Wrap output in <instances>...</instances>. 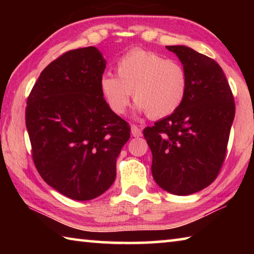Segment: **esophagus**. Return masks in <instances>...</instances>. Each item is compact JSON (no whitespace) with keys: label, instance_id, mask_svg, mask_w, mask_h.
I'll list each match as a JSON object with an SVG mask.
<instances>
[{"label":"esophagus","instance_id":"esophagus-1","mask_svg":"<svg viewBox=\"0 0 254 254\" xmlns=\"http://www.w3.org/2000/svg\"><path fill=\"white\" fill-rule=\"evenodd\" d=\"M131 132H132V135L134 137H139L142 134V131H141V128L136 126H132L131 127Z\"/></svg>","mask_w":254,"mask_h":254}]
</instances>
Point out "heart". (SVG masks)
<instances>
[{"label":"heart","instance_id":"obj_1","mask_svg":"<svg viewBox=\"0 0 254 254\" xmlns=\"http://www.w3.org/2000/svg\"><path fill=\"white\" fill-rule=\"evenodd\" d=\"M117 76H102L103 97L115 114L127 112L133 92L136 110L151 119L169 117L183 104L188 88V75L177 60L156 53L133 50L119 60Z\"/></svg>","mask_w":254,"mask_h":254}]
</instances>
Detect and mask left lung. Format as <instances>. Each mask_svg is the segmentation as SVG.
<instances>
[{"instance_id":"obj_1","label":"left lung","mask_w":254,"mask_h":254,"mask_svg":"<svg viewBox=\"0 0 254 254\" xmlns=\"http://www.w3.org/2000/svg\"><path fill=\"white\" fill-rule=\"evenodd\" d=\"M188 75L183 104L143 130L152 152L153 179L174 195L194 194L209 186L225 160L235 115L231 87L214 59L186 46H166Z\"/></svg>"}]
</instances>
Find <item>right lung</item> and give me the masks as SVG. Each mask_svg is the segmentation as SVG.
<instances>
[{"instance_id": "obj_1", "label": "right lung", "mask_w": 254, "mask_h": 254, "mask_svg": "<svg viewBox=\"0 0 254 254\" xmlns=\"http://www.w3.org/2000/svg\"><path fill=\"white\" fill-rule=\"evenodd\" d=\"M105 64L95 47L67 51L41 71L27 101L34 166L49 186L75 200L96 198L112 186L130 139L127 122L102 95Z\"/></svg>"}]
</instances>
